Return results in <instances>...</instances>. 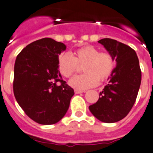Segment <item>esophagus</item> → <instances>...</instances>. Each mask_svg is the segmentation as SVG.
I'll return each instance as SVG.
<instances>
[{
	"label": "esophagus",
	"instance_id": "obj_1",
	"mask_svg": "<svg viewBox=\"0 0 153 153\" xmlns=\"http://www.w3.org/2000/svg\"><path fill=\"white\" fill-rule=\"evenodd\" d=\"M83 92H84V91L79 90V89H75V90H74V93H75V94H80V93H82Z\"/></svg>",
	"mask_w": 153,
	"mask_h": 153
}]
</instances>
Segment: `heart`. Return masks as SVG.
I'll use <instances>...</instances> for the list:
<instances>
[{"label": "heart", "instance_id": "heart-1", "mask_svg": "<svg viewBox=\"0 0 153 153\" xmlns=\"http://www.w3.org/2000/svg\"><path fill=\"white\" fill-rule=\"evenodd\" d=\"M85 74L73 77L69 85L80 90L96 86L99 82H104L114 72L116 61L111 53L100 52L93 46H85L78 49L72 54L64 53L58 57L57 69L65 78L72 76L79 66H82Z\"/></svg>", "mask_w": 153, "mask_h": 153}]
</instances>
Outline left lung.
<instances>
[{"label": "left lung", "mask_w": 153, "mask_h": 153, "mask_svg": "<svg viewBox=\"0 0 153 153\" xmlns=\"http://www.w3.org/2000/svg\"><path fill=\"white\" fill-rule=\"evenodd\" d=\"M116 59L117 66L100 98L89 110L98 120L114 123L122 120L134 106L139 90L142 71L135 51L115 39L104 38L98 41Z\"/></svg>", "instance_id": "1"}]
</instances>
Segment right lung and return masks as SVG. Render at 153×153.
Wrapping results in <instances>:
<instances>
[{
    "instance_id": "add662e5",
    "label": "right lung",
    "mask_w": 153,
    "mask_h": 153,
    "mask_svg": "<svg viewBox=\"0 0 153 153\" xmlns=\"http://www.w3.org/2000/svg\"><path fill=\"white\" fill-rule=\"evenodd\" d=\"M65 50L63 43L43 38L27 45L16 57L14 95L27 116L38 124L61 120L74 94L57 69L59 54Z\"/></svg>"
}]
</instances>
